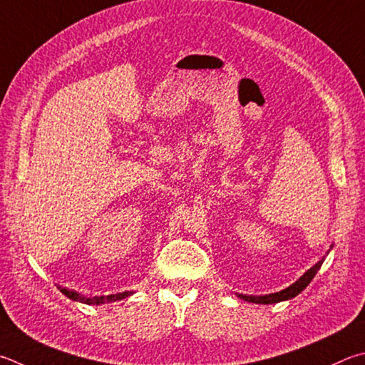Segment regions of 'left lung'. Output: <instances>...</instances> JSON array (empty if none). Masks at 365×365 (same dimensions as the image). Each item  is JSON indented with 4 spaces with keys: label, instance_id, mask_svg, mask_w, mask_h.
I'll use <instances>...</instances> for the list:
<instances>
[{
    "label": "left lung",
    "instance_id": "1",
    "mask_svg": "<svg viewBox=\"0 0 365 365\" xmlns=\"http://www.w3.org/2000/svg\"><path fill=\"white\" fill-rule=\"evenodd\" d=\"M324 262V258H321L319 262H317L314 267H311L307 273H304L300 279H297L292 286H289L287 289L281 290V292H276V294H268V295H242L240 294L237 297L242 298V300L250 302V303H258V304H271V303H279L284 300H290V298L297 297L298 294L302 292L303 289H307L308 284L313 281V277L316 276L317 271H319L321 264Z\"/></svg>",
    "mask_w": 365,
    "mask_h": 365
}]
</instances>
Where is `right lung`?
Masks as SVG:
<instances>
[{
    "label": "right lung",
    "instance_id": "add662e5",
    "mask_svg": "<svg viewBox=\"0 0 365 365\" xmlns=\"http://www.w3.org/2000/svg\"><path fill=\"white\" fill-rule=\"evenodd\" d=\"M58 289H61V287H58ZM61 292L65 297H68L70 300H73V302H81V303H86V304H103V303L123 300V298L134 294V292H129V290H125V292H121V294H111V295H101V297L88 298V297L79 295L78 292H73V290H68V289H61Z\"/></svg>",
    "mask_w": 365,
    "mask_h": 365
}]
</instances>
